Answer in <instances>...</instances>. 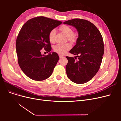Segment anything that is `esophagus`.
<instances>
[{
	"mask_svg": "<svg viewBox=\"0 0 121 121\" xmlns=\"http://www.w3.org/2000/svg\"><path fill=\"white\" fill-rule=\"evenodd\" d=\"M59 57H60V58H63V55H61V54H59Z\"/></svg>",
	"mask_w": 121,
	"mask_h": 121,
	"instance_id": "obj_1",
	"label": "esophagus"
}]
</instances>
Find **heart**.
<instances>
[{"label": "heart", "mask_w": 121, "mask_h": 121, "mask_svg": "<svg viewBox=\"0 0 121 121\" xmlns=\"http://www.w3.org/2000/svg\"><path fill=\"white\" fill-rule=\"evenodd\" d=\"M59 30L64 34L67 38L68 41L72 43L77 41L78 39V34L73 32L72 29L67 25H62L60 27ZM56 35V30L53 29L50 31L48 34V39L50 43H53L55 42ZM71 48V44L69 43H57L53 47V49L55 52L61 54H64L67 52Z\"/></svg>", "instance_id": "obj_1"}]
</instances>
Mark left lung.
I'll return each mask as SVG.
<instances>
[{
	"mask_svg": "<svg viewBox=\"0 0 121 121\" xmlns=\"http://www.w3.org/2000/svg\"><path fill=\"white\" fill-rule=\"evenodd\" d=\"M77 29L78 37L69 52L75 56H66L68 78L74 83L83 84L90 80L98 72L104 53L103 37L95 25L89 21L74 18L64 22ZM78 57L77 60H75Z\"/></svg>",
	"mask_w": 121,
	"mask_h": 121,
	"instance_id": "8db88e82",
	"label": "left lung"
}]
</instances>
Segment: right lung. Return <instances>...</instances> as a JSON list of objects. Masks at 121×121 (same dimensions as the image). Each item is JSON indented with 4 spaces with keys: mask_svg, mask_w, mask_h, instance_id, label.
<instances>
[{
    "mask_svg": "<svg viewBox=\"0 0 121 121\" xmlns=\"http://www.w3.org/2000/svg\"><path fill=\"white\" fill-rule=\"evenodd\" d=\"M62 23L41 16L30 19L22 26L17 38L16 52L19 66L30 78L42 81L52 73L59 56L55 52L42 55L41 50L44 48L48 53L52 50L49 33Z\"/></svg>",
    "mask_w": 121,
    "mask_h": 121,
    "instance_id": "add662e5",
    "label": "right lung"
}]
</instances>
